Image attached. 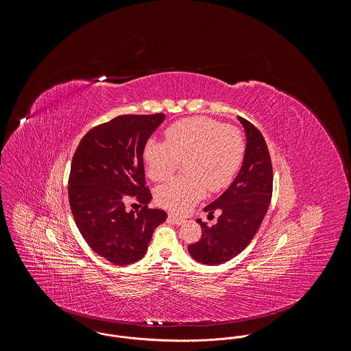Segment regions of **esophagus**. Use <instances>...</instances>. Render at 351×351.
Listing matches in <instances>:
<instances>
[{"label": "esophagus", "instance_id": "1", "mask_svg": "<svg viewBox=\"0 0 351 351\" xmlns=\"http://www.w3.org/2000/svg\"><path fill=\"white\" fill-rule=\"evenodd\" d=\"M169 219L171 221V222H174L176 225H182L184 223V218H181V217H177V215H174V214H169Z\"/></svg>", "mask_w": 351, "mask_h": 351}]
</instances>
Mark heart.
Listing matches in <instances>:
<instances>
[{"label":"heart","mask_w":351,"mask_h":351,"mask_svg":"<svg viewBox=\"0 0 351 351\" xmlns=\"http://www.w3.org/2000/svg\"><path fill=\"white\" fill-rule=\"evenodd\" d=\"M165 136L166 141L149 138L143 158L154 181L167 180L180 159H186L188 176L173 178L156 189L158 203L170 211H188L204 196L206 188L213 192L226 188L241 167L245 141L236 128L195 117L174 122Z\"/></svg>","instance_id":"obj_1"}]
</instances>
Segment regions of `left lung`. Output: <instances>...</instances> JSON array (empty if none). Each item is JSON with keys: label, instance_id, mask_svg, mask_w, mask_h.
I'll return each mask as SVG.
<instances>
[{"label": "left lung", "instance_id": "left-lung-1", "mask_svg": "<svg viewBox=\"0 0 351 351\" xmlns=\"http://www.w3.org/2000/svg\"><path fill=\"white\" fill-rule=\"evenodd\" d=\"M245 133V154L241 167L229 188L203 210L219 214L215 225L196 219L202 239L191 244V256L204 265H221L239 255L258 232L270 204L273 170L262 133L237 117Z\"/></svg>", "mask_w": 351, "mask_h": 351}]
</instances>
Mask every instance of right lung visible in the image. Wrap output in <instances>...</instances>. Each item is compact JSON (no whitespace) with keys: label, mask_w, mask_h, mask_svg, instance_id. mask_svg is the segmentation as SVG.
<instances>
[{"label":"right lung","mask_w":351,"mask_h":351,"mask_svg":"<svg viewBox=\"0 0 351 351\" xmlns=\"http://www.w3.org/2000/svg\"><path fill=\"white\" fill-rule=\"evenodd\" d=\"M165 118L117 117L88 132L73 158L69 199L75 223L89 247L118 266L140 261L167 218L166 211L147 207L152 196L143 160L145 143ZM130 197L146 204L136 215L125 210Z\"/></svg>","instance_id":"1"}]
</instances>
